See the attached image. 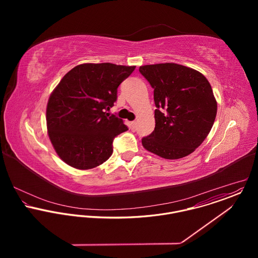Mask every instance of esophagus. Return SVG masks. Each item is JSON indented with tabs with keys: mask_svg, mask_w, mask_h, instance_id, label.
Segmentation results:
<instances>
[{
	"mask_svg": "<svg viewBox=\"0 0 258 258\" xmlns=\"http://www.w3.org/2000/svg\"><path fill=\"white\" fill-rule=\"evenodd\" d=\"M136 124H137V123H136V121L131 122V124H130V125H131V129H132V130H135V129H136Z\"/></svg>",
	"mask_w": 258,
	"mask_h": 258,
	"instance_id": "obj_1",
	"label": "esophagus"
}]
</instances>
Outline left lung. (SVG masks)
Masks as SVG:
<instances>
[{
  "label": "left lung",
  "instance_id": "obj_1",
  "mask_svg": "<svg viewBox=\"0 0 258 258\" xmlns=\"http://www.w3.org/2000/svg\"><path fill=\"white\" fill-rule=\"evenodd\" d=\"M140 74L154 89L155 129L143 147L164 159L192 153L209 135L218 110L212 86L197 71L177 63L143 66Z\"/></svg>",
  "mask_w": 258,
  "mask_h": 258
}]
</instances>
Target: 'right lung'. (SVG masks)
I'll return each mask as SVG.
<instances>
[{"instance_id":"1","label":"right lung","mask_w":258,"mask_h":258,"mask_svg":"<svg viewBox=\"0 0 258 258\" xmlns=\"http://www.w3.org/2000/svg\"><path fill=\"white\" fill-rule=\"evenodd\" d=\"M135 67L83 63L63 76L49 96L46 125L51 144L68 165L88 170L109 159L113 140L128 130L109 115L117 88Z\"/></svg>"}]
</instances>
